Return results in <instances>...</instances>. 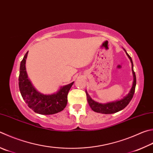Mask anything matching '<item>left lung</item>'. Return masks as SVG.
<instances>
[{
	"label": "left lung",
	"instance_id": "left-lung-1",
	"mask_svg": "<svg viewBox=\"0 0 153 153\" xmlns=\"http://www.w3.org/2000/svg\"><path fill=\"white\" fill-rule=\"evenodd\" d=\"M124 50L126 52L127 56L130 60L132 63V71L133 74V77H134V81H133V84L131 90L129 91V93L127 94L126 96H124L123 99L120 100H117L112 102H108L106 104H101L98 103V102H95L94 100L90 98L89 96L87 91H85L86 96H87V100L89 105H90L91 110L94 112L98 113H102L105 114H114L116 112H118L119 111L123 110L124 108L126 106V105L129 104V102L131 100L133 96H134V91H135V88L136 84H137V78H136V75L133 69V63L132 58L130 57V55L127 53L126 50L124 49Z\"/></svg>",
	"mask_w": 153,
	"mask_h": 153
}]
</instances>
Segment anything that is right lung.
<instances>
[{
	"label": "right lung",
	"mask_w": 153,
	"mask_h": 153,
	"mask_svg": "<svg viewBox=\"0 0 153 153\" xmlns=\"http://www.w3.org/2000/svg\"><path fill=\"white\" fill-rule=\"evenodd\" d=\"M28 51L20 65L19 86L21 96L28 106L35 112L43 115L54 114L62 111L68 103V94L74 82L61 87L57 93L45 95L39 92L28 79L25 63Z\"/></svg>",
	"instance_id": "obj_1"
}]
</instances>
